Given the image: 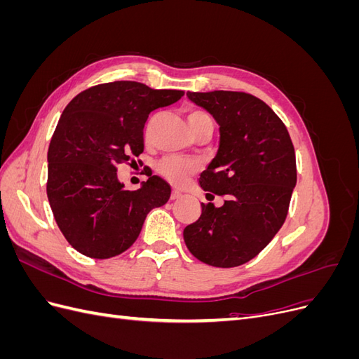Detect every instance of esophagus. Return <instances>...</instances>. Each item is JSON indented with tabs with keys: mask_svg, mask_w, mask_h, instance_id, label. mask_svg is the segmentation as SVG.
<instances>
[{
	"mask_svg": "<svg viewBox=\"0 0 359 359\" xmlns=\"http://www.w3.org/2000/svg\"><path fill=\"white\" fill-rule=\"evenodd\" d=\"M181 198V193L178 191V190H172V193H170V199L173 201V199H180Z\"/></svg>",
	"mask_w": 359,
	"mask_h": 359,
	"instance_id": "obj_1",
	"label": "esophagus"
}]
</instances>
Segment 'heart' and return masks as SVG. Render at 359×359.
I'll use <instances>...</instances> for the list:
<instances>
[{"instance_id":"heart-1","label":"heart","mask_w":359,"mask_h":359,"mask_svg":"<svg viewBox=\"0 0 359 359\" xmlns=\"http://www.w3.org/2000/svg\"><path fill=\"white\" fill-rule=\"evenodd\" d=\"M187 123L190 132L193 133L196 127L202 123L206 121V119H211L210 115L205 111L201 109H191L187 112ZM198 163L190 158H182V157H165L157 163V172L160 175L169 181L173 186H181V184L186 182L193 173H196L198 170Z\"/></svg>"}]
</instances>
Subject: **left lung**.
Instances as JSON below:
<instances>
[{"mask_svg": "<svg viewBox=\"0 0 359 359\" xmlns=\"http://www.w3.org/2000/svg\"><path fill=\"white\" fill-rule=\"evenodd\" d=\"M220 126L217 156L199 178L206 199L182 235L201 262L240 266L256 257L283 226L297 184L295 149L283 121L257 97L240 91L187 93Z\"/></svg>", "mask_w": 359, "mask_h": 359, "instance_id": "1", "label": "left lung"}]
</instances>
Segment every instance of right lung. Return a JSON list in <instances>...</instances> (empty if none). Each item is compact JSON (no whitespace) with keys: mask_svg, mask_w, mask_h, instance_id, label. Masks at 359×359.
I'll list each match as a JSON object with an SVG mask.
<instances>
[{"mask_svg":"<svg viewBox=\"0 0 359 359\" xmlns=\"http://www.w3.org/2000/svg\"><path fill=\"white\" fill-rule=\"evenodd\" d=\"M182 95L115 81L91 86L66 106L48 149L46 191L60 231L79 253L121 255L137 240L147 214L170 198V186L157 175L124 190L116 166L144 153L148 115Z\"/></svg>","mask_w":359,"mask_h":359,"instance_id":"add662e5","label":"right lung"}]
</instances>
